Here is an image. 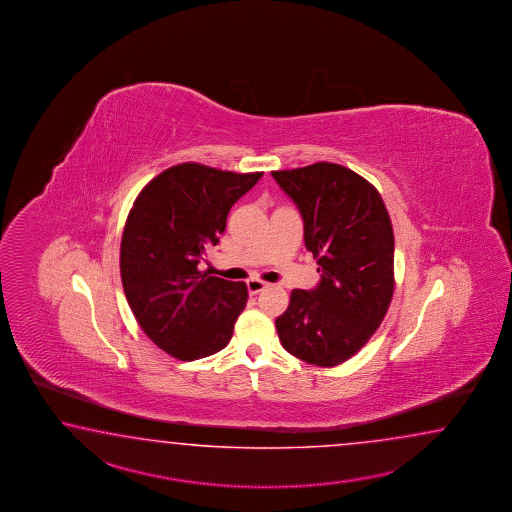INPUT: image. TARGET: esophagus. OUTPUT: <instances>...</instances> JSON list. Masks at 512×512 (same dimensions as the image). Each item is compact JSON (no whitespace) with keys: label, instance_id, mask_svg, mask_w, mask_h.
Instances as JSON below:
<instances>
[{"label":"esophagus","instance_id":"esophagus-1","mask_svg":"<svg viewBox=\"0 0 512 512\" xmlns=\"http://www.w3.org/2000/svg\"><path fill=\"white\" fill-rule=\"evenodd\" d=\"M265 287H269V283L258 280V278H252V280L247 282V289H249V293L251 294L261 293Z\"/></svg>","mask_w":512,"mask_h":512}]
</instances>
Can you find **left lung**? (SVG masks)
Wrapping results in <instances>:
<instances>
[{
	"instance_id": "left-lung-1",
	"label": "left lung",
	"mask_w": 512,
	"mask_h": 512,
	"mask_svg": "<svg viewBox=\"0 0 512 512\" xmlns=\"http://www.w3.org/2000/svg\"><path fill=\"white\" fill-rule=\"evenodd\" d=\"M304 218L320 265L313 291L294 289L276 331L296 359L333 368L366 346L392 302V219L377 188L346 166L315 163L272 172Z\"/></svg>"
}]
</instances>
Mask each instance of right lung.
I'll return each mask as SVG.
<instances>
[{
    "label": "right lung",
    "instance_id": "add662e5",
    "mask_svg": "<svg viewBox=\"0 0 512 512\" xmlns=\"http://www.w3.org/2000/svg\"><path fill=\"white\" fill-rule=\"evenodd\" d=\"M263 172L175 164L135 199L120 241V278L142 331L179 360L218 353L247 305V285L197 269L218 245L230 208Z\"/></svg>",
    "mask_w": 512,
    "mask_h": 512
}]
</instances>
